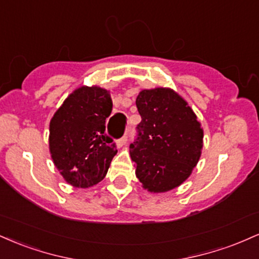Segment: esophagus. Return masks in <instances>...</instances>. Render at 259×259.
<instances>
[{"instance_id": "1", "label": "esophagus", "mask_w": 259, "mask_h": 259, "mask_svg": "<svg viewBox=\"0 0 259 259\" xmlns=\"http://www.w3.org/2000/svg\"><path fill=\"white\" fill-rule=\"evenodd\" d=\"M126 141H127V136H126V135H124L123 138L119 139V140H118V141H117V146H118V147L124 146V145L126 144Z\"/></svg>"}]
</instances>
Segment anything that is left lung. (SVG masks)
<instances>
[{
  "label": "left lung",
  "instance_id": "obj_1",
  "mask_svg": "<svg viewBox=\"0 0 259 259\" xmlns=\"http://www.w3.org/2000/svg\"><path fill=\"white\" fill-rule=\"evenodd\" d=\"M141 115L130 157L142 187L167 192L185 181L196 167L203 147V130L197 117L171 89L142 90L136 99Z\"/></svg>",
  "mask_w": 259,
  "mask_h": 259
}]
</instances>
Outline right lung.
Returning a JSON list of instances; mask_svg holds the SVG:
<instances>
[{"mask_svg":"<svg viewBox=\"0 0 259 259\" xmlns=\"http://www.w3.org/2000/svg\"><path fill=\"white\" fill-rule=\"evenodd\" d=\"M112 107L106 89L81 86L64 100L50 121L52 160L74 187L86 189L99 184L118 152L105 133Z\"/></svg>","mask_w":259,"mask_h":259,"instance_id":"obj_1","label":"right lung"}]
</instances>
